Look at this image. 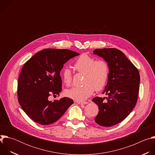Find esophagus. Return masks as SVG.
<instances>
[{"label": "esophagus", "mask_w": 155, "mask_h": 155, "mask_svg": "<svg viewBox=\"0 0 155 155\" xmlns=\"http://www.w3.org/2000/svg\"><path fill=\"white\" fill-rule=\"evenodd\" d=\"M77 103L78 104H80V105H83V104L85 105V104H87V102H77Z\"/></svg>", "instance_id": "1"}]
</instances>
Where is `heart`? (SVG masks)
Segmentation results:
<instances>
[{
	"label": "heart",
	"instance_id": "obj_1",
	"mask_svg": "<svg viewBox=\"0 0 155 155\" xmlns=\"http://www.w3.org/2000/svg\"><path fill=\"white\" fill-rule=\"evenodd\" d=\"M74 68L76 71L84 73V84L66 90L65 94L69 98L78 102L84 101L93 94L94 89L99 91L105 86L109 74V67L105 61H96L94 58L84 53L75 61ZM62 78L65 84L71 85L72 75L69 69L62 71Z\"/></svg>",
	"mask_w": 155,
	"mask_h": 155
}]
</instances>
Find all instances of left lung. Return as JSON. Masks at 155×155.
Here are the masks:
<instances>
[{"label":"left lung","instance_id":"1","mask_svg":"<svg viewBox=\"0 0 155 155\" xmlns=\"http://www.w3.org/2000/svg\"><path fill=\"white\" fill-rule=\"evenodd\" d=\"M93 53L108 64L109 74L103 93L105 98L96 97L93 101L98 105L99 113L94 120L105 127L115 125L124 120L137 101L140 75L135 67L120 50L117 48L96 49Z\"/></svg>","mask_w":155,"mask_h":155}]
</instances>
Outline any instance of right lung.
<instances>
[{
    "label": "right lung",
    "instance_id": "obj_1",
    "mask_svg": "<svg viewBox=\"0 0 155 155\" xmlns=\"http://www.w3.org/2000/svg\"><path fill=\"white\" fill-rule=\"evenodd\" d=\"M80 54L65 49L47 48L24 65L18 81V102L34 121L48 125L58 121L74 103L69 97L49 101L62 90L60 72L64 64Z\"/></svg>",
    "mask_w": 155,
    "mask_h": 155
}]
</instances>
